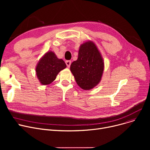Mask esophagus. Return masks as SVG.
I'll list each match as a JSON object with an SVG mask.
<instances>
[{
    "label": "esophagus",
    "instance_id": "obj_1",
    "mask_svg": "<svg viewBox=\"0 0 150 150\" xmlns=\"http://www.w3.org/2000/svg\"><path fill=\"white\" fill-rule=\"evenodd\" d=\"M66 64L67 66L68 67H69L70 66V64H71V61H70V60H67V61H66Z\"/></svg>",
    "mask_w": 150,
    "mask_h": 150
}]
</instances>
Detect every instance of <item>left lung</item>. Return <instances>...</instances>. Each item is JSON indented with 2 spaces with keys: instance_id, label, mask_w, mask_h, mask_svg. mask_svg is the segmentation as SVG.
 Listing matches in <instances>:
<instances>
[{
  "instance_id": "1",
  "label": "left lung",
  "mask_w": 150,
  "mask_h": 150,
  "mask_svg": "<svg viewBox=\"0 0 150 150\" xmlns=\"http://www.w3.org/2000/svg\"><path fill=\"white\" fill-rule=\"evenodd\" d=\"M103 69V59L92 42H86L81 45L77 60L70 65L77 84L84 90H90L97 85Z\"/></svg>"
}]
</instances>
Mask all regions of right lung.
Segmentation results:
<instances>
[{
    "instance_id": "add662e5",
    "label": "right lung",
    "mask_w": 150,
    "mask_h": 150,
    "mask_svg": "<svg viewBox=\"0 0 150 150\" xmlns=\"http://www.w3.org/2000/svg\"><path fill=\"white\" fill-rule=\"evenodd\" d=\"M66 67V64L64 61L58 59L53 52H49L39 61L36 72L41 84L47 85L56 79L58 73Z\"/></svg>"
}]
</instances>
